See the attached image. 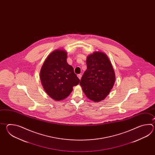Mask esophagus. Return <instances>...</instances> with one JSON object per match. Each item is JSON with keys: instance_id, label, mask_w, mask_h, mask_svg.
Segmentation results:
<instances>
[{"instance_id": "34e87169", "label": "esophagus", "mask_w": 155, "mask_h": 155, "mask_svg": "<svg viewBox=\"0 0 155 155\" xmlns=\"http://www.w3.org/2000/svg\"><path fill=\"white\" fill-rule=\"evenodd\" d=\"M78 78L80 80L81 78V75L80 74H78Z\"/></svg>"}]
</instances>
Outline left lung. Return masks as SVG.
<instances>
[{"mask_svg": "<svg viewBox=\"0 0 155 155\" xmlns=\"http://www.w3.org/2000/svg\"><path fill=\"white\" fill-rule=\"evenodd\" d=\"M86 65L80 84L88 99L99 102L105 99L114 85V70L106 54L101 51L88 55Z\"/></svg>", "mask_w": 155, "mask_h": 155, "instance_id": "obj_1", "label": "left lung"}]
</instances>
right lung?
Listing matches in <instances>:
<instances>
[{"instance_id": "obj_1", "label": "right lung", "mask_w": 155, "mask_h": 155, "mask_svg": "<svg viewBox=\"0 0 155 155\" xmlns=\"http://www.w3.org/2000/svg\"><path fill=\"white\" fill-rule=\"evenodd\" d=\"M67 52L56 49L46 58L40 70V78L46 94L55 101H61L69 95L80 80L73 66L66 61Z\"/></svg>"}]
</instances>
